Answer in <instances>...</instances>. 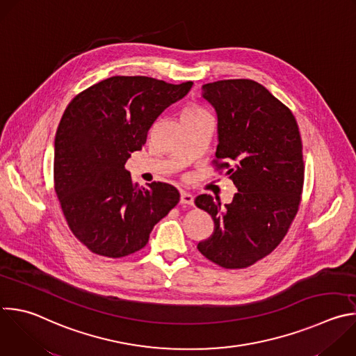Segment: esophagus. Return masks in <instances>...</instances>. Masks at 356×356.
I'll return each mask as SVG.
<instances>
[{"instance_id": "34e87169", "label": "esophagus", "mask_w": 356, "mask_h": 356, "mask_svg": "<svg viewBox=\"0 0 356 356\" xmlns=\"http://www.w3.org/2000/svg\"><path fill=\"white\" fill-rule=\"evenodd\" d=\"M180 204H183V205H194L193 194L181 191V194H180Z\"/></svg>"}]
</instances>
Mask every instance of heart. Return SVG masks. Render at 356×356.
Returning <instances> with one entry per match:
<instances>
[{"label":"heart","mask_w":356,"mask_h":356,"mask_svg":"<svg viewBox=\"0 0 356 356\" xmlns=\"http://www.w3.org/2000/svg\"><path fill=\"white\" fill-rule=\"evenodd\" d=\"M201 113H205V111L197 106H190L183 111V114H201Z\"/></svg>","instance_id":"1"}]
</instances>
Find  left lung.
I'll list each match as a JSON object with an SVG mask.
<instances>
[{"label":"left lung","mask_w":356,"mask_h":356,"mask_svg":"<svg viewBox=\"0 0 356 356\" xmlns=\"http://www.w3.org/2000/svg\"><path fill=\"white\" fill-rule=\"evenodd\" d=\"M202 99L218 117L215 156L232 162L218 168H227L238 193L225 207L208 194L195 198L213 219L212 234L197 249L223 268H246L281 243L299 209L305 165L298 123L252 79L205 83Z\"/></svg>","instance_id":"obj_1"}]
</instances>
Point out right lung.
Wrapping results in <instances>:
<instances>
[{"label": "right lung", "mask_w": 356, "mask_h": 356, "mask_svg": "<svg viewBox=\"0 0 356 356\" xmlns=\"http://www.w3.org/2000/svg\"><path fill=\"white\" fill-rule=\"evenodd\" d=\"M180 85L149 76H110L67 106L54 140V188L75 238L118 259L141 250L180 200L176 187L133 183L126 162L147 143L159 114L183 99Z\"/></svg>", "instance_id": "add662e5"}]
</instances>
